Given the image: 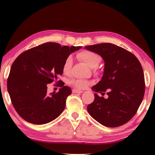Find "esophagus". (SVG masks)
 Wrapping results in <instances>:
<instances>
[{
	"label": "esophagus",
	"instance_id": "34e87169",
	"mask_svg": "<svg viewBox=\"0 0 155 155\" xmlns=\"http://www.w3.org/2000/svg\"><path fill=\"white\" fill-rule=\"evenodd\" d=\"M72 92H73V93H82L83 92V91L76 90V89H73V90H72Z\"/></svg>",
	"mask_w": 155,
	"mask_h": 155
}]
</instances>
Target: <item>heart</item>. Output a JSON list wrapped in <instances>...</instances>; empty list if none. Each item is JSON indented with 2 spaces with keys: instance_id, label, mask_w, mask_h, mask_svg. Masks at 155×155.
Returning <instances> with one entry per match:
<instances>
[{
  "instance_id": "obj_1",
  "label": "heart",
  "mask_w": 155,
  "mask_h": 155,
  "mask_svg": "<svg viewBox=\"0 0 155 155\" xmlns=\"http://www.w3.org/2000/svg\"><path fill=\"white\" fill-rule=\"evenodd\" d=\"M77 57L80 61L86 63L89 67L92 68L93 73L98 75L99 71L97 70V67L102 60L100 55L90 50H82L77 54ZM72 67H73V59L71 56H68L63 63V73L65 75H70L72 71ZM70 84L74 87L80 90H84L90 85V82L83 80H72L70 82Z\"/></svg>"
}]
</instances>
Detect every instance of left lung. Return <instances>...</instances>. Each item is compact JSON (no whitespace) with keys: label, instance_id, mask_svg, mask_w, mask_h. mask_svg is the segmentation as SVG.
<instances>
[{"label":"left lung","instance_id":"obj_1","mask_svg":"<svg viewBox=\"0 0 155 155\" xmlns=\"http://www.w3.org/2000/svg\"><path fill=\"white\" fill-rule=\"evenodd\" d=\"M87 49L96 52L105 62L101 81L92 87L97 92L94 100L87 106L89 114L107 127H118L135 115L143 101L145 90L143 68L132 53L111 43L87 46Z\"/></svg>","mask_w":155,"mask_h":155}]
</instances>
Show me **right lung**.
Returning <instances> with one entry per match:
<instances>
[{"instance_id": "1", "label": "right lung", "mask_w": 155, "mask_h": 155, "mask_svg": "<svg viewBox=\"0 0 155 155\" xmlns=\"http://www.w3.org/2000/svg\"><path fill=\"white\" fill-rule=\"evenodd\" d=\"M82 46L47 42L25 51L12 63L7 80L11 102L23 119L34 124L51 122L62 113L71 88L58 80L65 59ZM59 82L58 93H47V84ZM57 85L58 84H57Z\"/></svg>"}]
</instances>
